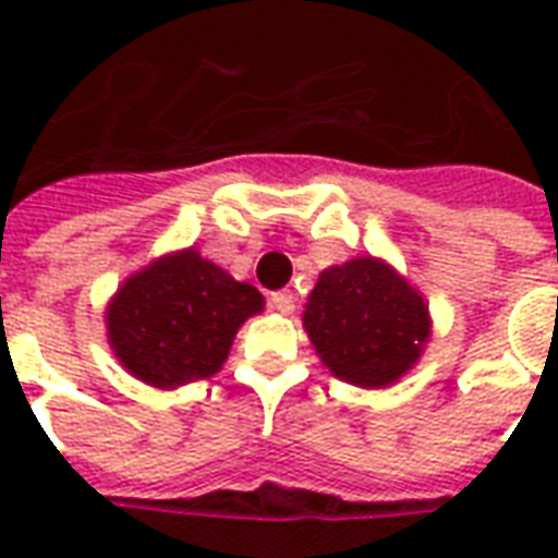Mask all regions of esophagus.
Listing matches in <instances>:
<instances>
[{
  "mask_svg": "<svg viewBox=\"0 0 558 558\" xmlns=\"http://www.w3.org/2000/svg\"><path fill=\"white\" fill-rule=\"evenodd\" d=\"M268 304L278 311V314H292L295 311V295H292L290 290L283 292H271V299H268Z\"/></svg>",
  "mask_w": 558,
  "mask_h": 558,
  "instance_id": "1",
  "label": "esophagus"
}]
</instances>
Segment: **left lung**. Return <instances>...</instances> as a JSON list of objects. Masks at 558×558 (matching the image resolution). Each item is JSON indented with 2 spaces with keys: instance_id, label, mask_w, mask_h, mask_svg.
I'll return each instance as SVG.
<instances>
[{
  "instance_id": "1",
  "label": "left lung",
  "mask_w": 558,
  "mask_h": 558,
  "mask_svg": "<svg viewBox=\"0 0 558 558\" xmlns=\"http://www.w3.org/2000/svg\"><path fill=\"white\" fill-rule=\"evenodd\" d=\"M304 328L328 371L362 388L391 386L430 338L424 299L374 256L319 275Z\"/></svg>"
}]
</instances>
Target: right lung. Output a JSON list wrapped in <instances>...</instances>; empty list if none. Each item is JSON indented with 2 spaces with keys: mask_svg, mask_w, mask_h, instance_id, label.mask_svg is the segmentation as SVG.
Wrapping results in <instances>:
<instances>
[{
  "mask_svg": "<svg viewBox=\"0 0 558 558\" xmlns=\"http://www.w3.org/2000/svg\"><path fill=\"white\" fill-rule=\"evenodd\" d=\"M259 311L256 287L182 251L122 283L107 311L110 347L137 379L175 388L218 374L239 326Z\"/></svg>",
  "mask_w": 558,
  "mask_h": 558,
  "instance_id": "add662e5",
  "label": "right lung"
}]
</instances>
